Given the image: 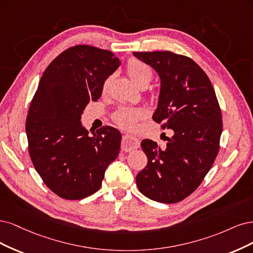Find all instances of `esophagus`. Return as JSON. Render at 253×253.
Returning a JSON list of instances; mask_svg holds the SVG:
<instances>
[{
	"label": "esophagus",
	"instance_id": "34e87169",
	"mask_svg": "<svg viewBox=\"0 0 253 253\" xmlns=\"http://www.w3.org/2000/svg\"><path fill=\"white\" fill-rule=\"evenodd\" d=\"M121 147H122V150L125 152L131 151L140 147V141L131 134H125L123 135V138H122Z\"/></svg>",
	"mask_w": 253,
	"mask_h": 253
}]
</instances>
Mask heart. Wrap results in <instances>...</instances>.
Returning a JSON list of instances; mask_svg holds the SVG:
<instances>
[{
    "label": "heart",
    "mask_w": 253,
    "mask_h": 253,
    "mask_svg": "<svg viewBox=\"0 0 253 253\" xmlns=\"http://www.w3.org/2000/svg\"><path fill=\"white\" fill-rule=\"evenodd\" d=\"M127 73L130 80L140 88H145L147 86L153 77V72L148 65L135 59L128 62ZM111 79L112 78L109 77L104 81L102 86L103 94L108 92ZM145 116L146 112L141 108H121L113 115V121L121 128L132 130L135 128L137 121L143 119Z\"/></svg>",
    "instance_id": "obj_1"
}]
</instances>
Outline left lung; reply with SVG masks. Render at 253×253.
<instances>
[{"label":"left lung","mask_w":253,"mask_h":253,"mask_svg":"<svg viewBox=\"0 0 253 253\" xmlns=\"http://www.w3.org/2000/svg\"><path fill=\"white\" fill-rule=\"evenodd\" d=\"M161 78L158 108L152 117L163 129H172L165 147L143 140L148 164L136 175L145 197L172 204L198 188L219 150L222 112L209 78L186 55L171 51L133 52Z\"/></svg>","instance_id":"8db88e82"}]
</instances>
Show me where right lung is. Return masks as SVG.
Returning a JSON list of instances; mask_svg holds the SVG:
<instances>
[{"label":"right lung","mask_w":253,"mask_h":253,"mask_svg":"<svg viewBox=\"0 0 253 253\" xmlns=\"http://www.w3.org/2000/svg\"><path fill=\"white\" fill-rule=\"evenodd\" d=\"M120 60L90 45L68 48L48 65L26 118L28 151L45 185L65 200H82L101 188L118 157L122 134L103 126L92 136L81 124L87 104L102 94Z\"/></svg>","instance_id":"add662e5"}]
</instances>
